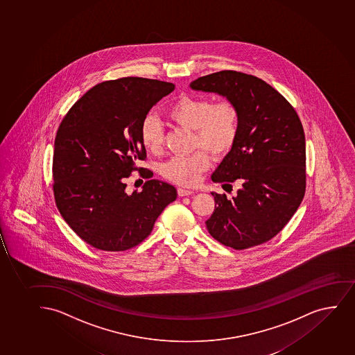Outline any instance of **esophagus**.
Instances as JSON below:
<instances>
[{"label": "esophagus", "mask_w": 355, "mask_h": 355, "mask_svg": "<svg viewBox=\"0 0 355 355\" xmlns=\"http://www.w3.org/2000/svg\"><path fill=\"white\" fill-rule=\"evenodd\" d=\"M178 193H179L180 196H192L194 191L188 189V188L180 187L179 189H178Z\"/></svg>", "instance_id": "esophagus-1"}]
</instances>
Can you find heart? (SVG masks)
<instances>
[{
    "label": "heart",
    "instance_id": "1",
    "mask_svg": "<svg viewBox=\"0 0 355 355\" xmlns=\"http://www.w3.org/2000/svg\"><path fill=\"white\" fill-rule=\"evenodd\" d=\"M166 117L193 131V149L201 148L214 156H224L232 150L241 130V110L231 99L213 102L207 97L180 98L168 106ZM139 136L146 150L155 155L161 153L163 132L155 119H144ZM209 164L208 153L196 150L191 155L173 156L161 166V173L175 184L193 186Z\"/></svg>",
    "mask_w": 355,
    "mask_h": 355
}]
</instances>
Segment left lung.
<instances>
[{
  "instance_id": "8db88e82",
  "label": "left lung",
  "mask_w": 355,
  "mask_h": 355,
  "mask_svg": "<svg viewBox=\"0 0 355 355\" xmlns=\"http://www.w3.org/2000/svg\"><path fill=\"white\" fill-rule=\"evenodd\" d=\"M236 103L241 130L232 150L212 174L213 182H241L236 196L212 192L209 234L225 246L244 250L281 232L306 192V137L297 112L277 90L251 74L220 71L191 83ZM232 187V186H231Z\"/></svg>"
}]
</instances>
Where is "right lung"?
Masks as SVG:
<instances>
[{
    "instance_id": "obj_1",
    "label": "right lung",
    "mask_w": 355,
    "mask_h": 355,
    "mask_svg": "<svg viewBox=\"0 0 355 355\" xmlns=\"http://www.w3.org/2000/svg\"><path fill=\"white\" fill-rule=\"evenodd\" d=\"M171 83L127 77L94 86L69 109L54 141L53 192L58 209L87 244L125 251L142 243L156 219L178 196L175 187L148 180L125 192L131 171L150 179L135 163L146 159L139 131Z\"/></svg>"
}]
</instances>
